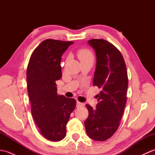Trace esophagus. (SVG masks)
I'll return each instance as SVG.
<instances>
[{
	"instance_id": "34e87169",
	"label": "esophagus",
	"mask_w": 155,
	"mask_h": 155,
	"mask_svg": "<svg viewBox=\"0 0 155 155\" xmlns=\"http://www.w3.org/2000/svg\"><path fill=\"white\" fill-rule=\"evenodd\" d=\"M84 104L83 103H80V102L77 101V107H84Z\"/></svg>"
}]
</instances>
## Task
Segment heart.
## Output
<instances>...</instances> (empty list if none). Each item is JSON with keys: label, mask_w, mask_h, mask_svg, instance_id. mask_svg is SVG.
<instances>
[{"label": "heart", "mask_w": 155, "mask_h": 155, "mask_svg": "<svg viewBox=\"0 0 155 155\" xmlns=\"http://www.w3.org/2000/svg\"><path fill=\"white\" fill-rule=\"evenodd\" d=\"M77 56L81 61H84L88 59H93V55L91 51L87 48H82L78 51Z\"/></svg>", "instance_id": "heart-1"}]
</instances>
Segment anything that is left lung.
Wrapping results in <instances>:
<instances>
[{
	"label": "left lung",
	"mask_w": 155,
	"mask_h": 155,
	"mask_svg": "<svg viewBox=\"0 0 155 155\" xmlns=\"http://www.w3.org/2000/svg\"><path fill=\"white\" fill-rule=\"evenodd\" d=\"M88 43L96 53L93 85L101 89L94 109L86 104L88 117L84 121L91 139L104 141L113 135L120 125L127 103L128 75L120 52L104 39H92Z\"/></svg>",
	"instance_id": "8db88e82"
}]
</instances>
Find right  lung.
Returning a JSON list of instances; mask_svg holds the SVG:
<instances>
[{"label":"right lung","instance_id":"1","mask_svg":"<svg viewBox=\"0 0 155 155\" xmlns=\"http://www.w3.org/2000/svg\"><path fill=\"white\" fill-rule=\"evenodd\" d=\"M74 42L47 39L31 56L27 83L31 113L42 135L51 141L66 136V126L76 100L57 94L56 81L62 77L61 57Z\"/></svg>","mask_w":155,"mask_h":155}]
</instances>
